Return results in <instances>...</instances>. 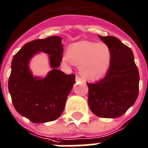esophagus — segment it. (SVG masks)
Instances as JSON below:
<instances>
[{"label": "esophagus", "mask_w": 148, "mask_h": 148, "mask_svg": "<svg viewBox=\"0 0 148 148\" xmlns=\"http://www.w3.org/2000/svg\"><path fill=\"white\" fill-rule=\"evenodd\" d=\"M84 81V79H82L80 76H78V75H77L76 76V81Z\"/></svg>", "instance_id": "34e87169"}]
</instances>
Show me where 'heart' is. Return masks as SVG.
I'll list each match as a JSON object with an SVG mask.
<instances>
[{"instance_id": "obj_1", "label": "heart", "mask_w": 148, "mask_h": 148, "mask_svg": "<svg viewBox=\"0 0 148 148\" xmlns=\"http://www.w3.org/2000/svg\"><path fill=\"white\" fill-rule=\"evenodd\" d=\"M67 57L64 59L80 66L84 78L95 81L108 72L111 60V53L108 45L90 41H79L70 46Z\"/></svg>"}]
</instances>
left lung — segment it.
<instances>
[{
    "label": "left lung",
    "mask_w": 148,
    "mask_h": 148,
    "mask_svg": "<svg viewBox=\"0 0 148 148\" xmlns=\"http://www.w3.org/2000/svg\"><path fill=\"white\" fill-rule=\"evenodd\" d=\"M110 48L108 73L95 84H88L89 108L97 117L115 118L124 114L138 98L140 75L133 52L118 38L99 35Z\"/></svg>",
    "instance_id": "obj_1"
}]
</instances>
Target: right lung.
I'll use <instances>...</instances> for the list:
<instances>
[{
	"label": "right lung",
	"instance_id": "obj_1",
	"mask_svg": "<svg viewBox=\"0 0 148 148\" xmlns=\"http://www.w3.org/2000/svg\"><path fill=\"white\" fill-rule=\"evenodd\" d=\"M62 38L51 36L24 45L13 58L8 90L15 110L33 123L58 119L64 111L67 96L74 84V74L58 69L62 60ZM38 52L50 55L52 71L44 79L34 77L29 61Z\"/></svg>",
	"mask_w": 148,
	"mask_h": 148
}]
</instances>
